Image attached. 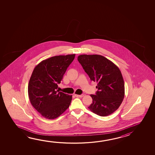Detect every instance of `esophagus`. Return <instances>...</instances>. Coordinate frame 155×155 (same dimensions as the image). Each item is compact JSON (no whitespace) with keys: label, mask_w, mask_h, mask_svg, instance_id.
<instances>
[{"label":"esophagus","mask_w":155,"mask_h":155,"mask_svg":"<svg viewBox=\"0 0 155 155\" xmlns=\"http://www.w3.org/2000/svg\"><path fill=\"white\" fill-rule=\"evenodd\" d=\"M74 96H75L77 97H79V98H81V97H83L84 96V94H81V95H79V94H74Z\"/></svg>","instance_id":"obj_1"}]
</instances>
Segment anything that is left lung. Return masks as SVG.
Here are the masks:
<instances>
[{
  "instance_id": "1",
  "label": "left lung",
  "mask_w": 155,
  "mask_h": 155,
  "mask_svg": "<svg viewBox=\"0 0 155 155\" xmlns=\"http://www.w3.org/2000/svg\"><path fill=\"white\" fill-rule=\"evenodd\" d=\"M78 61L91 81L97 82L98 91L91 94L89 109L100 116H107L118 109L125 94L124 81L118 66L104 56L81 54Z\"/></svg>"
}]
</instances>
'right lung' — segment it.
<instances>
[{
    "label": "right lung",
    "instance_id": "right-lung-1",
    "mask_svg": "<svg viewBox=\"0 0 155 155\" xmlns=\"http://www.w3.org/2000/svg\"><path fill=\"white\" fill-rule=\"evenodd\" d=\"M75 54L52 57L35 68L28 85V94L33 107L46 119L60 116L68 109L72 96L60 92L58 84L74 59Z\"/></svg>",
    "mask_w": 155,
    "mask_h": 155
}]
</instances>
